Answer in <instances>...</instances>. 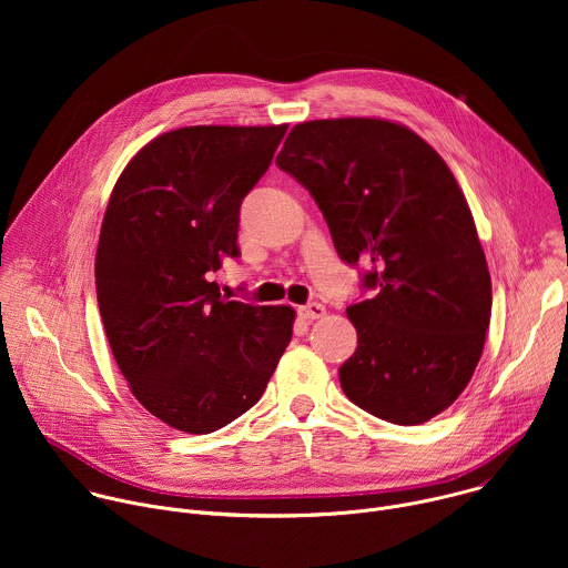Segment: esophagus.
<instances>
[{
	"label": "esophagus",
	"mask_w": 568,
	"mask_h": 568,
	"mask_svg": "<svg viewBox=\"0 0 568 568\" xmlns=\"http://www.w3.org/2000/svg\"><path fill=\"white\" fill-rule=\"evenodd\" d=\"M323 314H326V307H323L321 303H316V301H312V303H307V305H301L298 307V316L301 318H307V321H312V318H321Z\"/></svg>",
	"instance_id": "34e87169"
}]
</instances>
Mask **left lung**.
<instances>
[{
  "instance_id": "left-lung-1",
  "label": "left lung",
  "mask_w": 568,
  "mask_h": 568,
  "mask_svg": "<svg viewBox=\"0 0 568 568\" xmlns=\"http://www.w3.org/2000/svg\"><path fill=\"white\" fill-rule=\"evenodd\" d=\"M375 294L346 307L357 351L339 368L351 402L414 427L463 393L490 326L493 283L467 200L443 156L384 119L292 128L276 156Z\"/></svg>"
}]
</instances>
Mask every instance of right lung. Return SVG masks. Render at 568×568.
<instances>
[{
    "label": "right lung",
    "mask_w": 568,
    "mask_h": 568,
    "mask_svg": "<svg viewBox=\"0 0 568 568\" xmlns=\"http://www.w3.org/2000/svg\"><path fill=\"white\" fill-rule=\"evenodd\" d=\"M287 125L159 134L121 173L97 250L112 355L143 407L211 434L261 399L292 339L290 305L229 301L211 274L237 258V215Z\"/></svg>",
    "instance_id": "add662e5"
}]
</instances>
